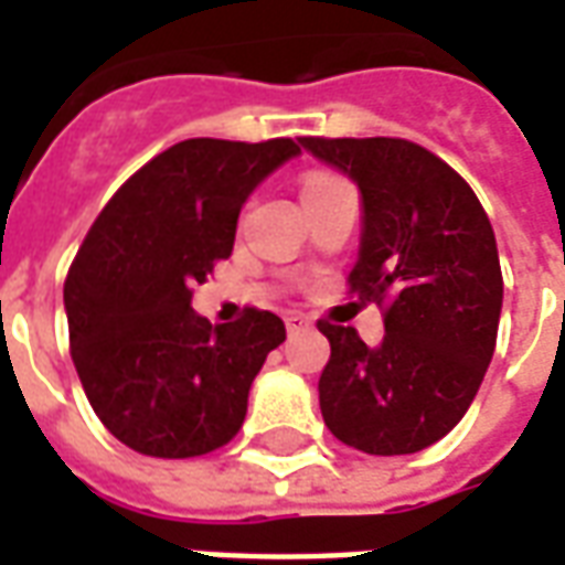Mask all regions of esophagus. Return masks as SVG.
Masks as SVG:
<instances>
[{
	"mask_svg": "<svg viewBox=\"0 0 565 565\" xmlns=\"http://www.w3.org/2000/svg\"><path fill=\"white\" fill-rule=\"evenodd\" d=\"M284 323H287V332L294 335V332L308 330V327H311V318L302 315V311H287V315H284Z\"/></svg>",
	"mask_w": 565,
	"mask_h": 565,
	"instance_id": "1",
	"label": "esophagus"
}]
</instances>
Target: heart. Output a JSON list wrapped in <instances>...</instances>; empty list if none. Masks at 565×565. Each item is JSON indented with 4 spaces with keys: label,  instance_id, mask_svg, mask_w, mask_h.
I'll return each mask as SVG.
<instances>
[{
    "label": "heart",
    "instance_id": "b5f03b06",
    "mask_svg": "<svg viewBox=\"0 0 565 565\" xmlns=\"http://www.w3.org/2000/svg\"><path fill=\"white\" fill-rule=\"evenodd\" d=\"M323 178H327V174H315V178H308L306 186H308V184H315V181H323Z\"/></svg>",
    "mask_w": 565,
    "mask_h": 565
}]
</instances>
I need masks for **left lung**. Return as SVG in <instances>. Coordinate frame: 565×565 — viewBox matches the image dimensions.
I'll use <instances>...</instances> for the list:
<instances>
[{"mask_svg":"<svg viewBox=\"0 0 565 565\" xmlns=\"http://www.w3.org/2000/svg\"><path fill=\"white\" fill-rule=\"evenodd\" d=\"M344 172L363 199L351 294L384 306V339L320 320L330 363L323 424L344 445L396 457L429 448L460 424L497 348L502 271L472 186L405 139H299Z\"/></svg>","mask_w":565,"mask_h":565,"instance_id":"obj_1","label":"left lung"}]
</instances>
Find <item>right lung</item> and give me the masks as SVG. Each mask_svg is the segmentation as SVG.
I'll list each match as a JSON object with an SVG mask.
<instances>
[{"instance_id":"obj_1","label":"right lung","mask_w":565,"mask_h":565,"mask_svg":"<svg viewBox=\"0 0 565 565\" xmlns=\"http://www.w3.org/2000/svg\"><path fill=\"white\" fill-rule=\"evenodd\" d=\"M294 139H186L117 190L81 245L63 287L68 344L84 393L127 448L184 460L242 429L247 393L284 320L245 308L211 327L190 308L193 284L233 254L247 196Z\"/></svg>"}]
</instances>
